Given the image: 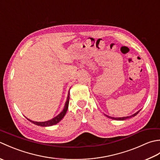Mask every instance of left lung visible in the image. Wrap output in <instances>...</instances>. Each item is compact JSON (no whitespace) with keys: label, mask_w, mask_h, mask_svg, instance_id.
<instances>
[{"label":"left lung","mask_w":160,"mask_h":160,"mask_svg":"<svg viewBox=\"0 0 160 160\" xmlns=\"http://www.w3.org/2000/svg\"><path fill=\"white\" fill-rule=\"evenodd\" d=\"M140 111H140H138L137 113H134L133 115H130V116H127V117H122V118H113V117H110V116H108V115H106V116L107 117V118H111V119H113V120H127V119H128V118H132V117H134V116H135V115H136Z\"/></svg>","instance_id":"obj_1"}]
</instances>
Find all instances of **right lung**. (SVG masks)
<instances>
[{
  "label": "right lung",
  "instance_id": "add662e5",
  "mask_svg": "<svg viewBox=\"0 0 160 160\" xmlns=\"http://www.w3.org/2000/svg\"><path fill=\"white\" fill-rule=\"evenodd\" d=\"M69 93H68V96H67V102L65 103V105H64V109L63 111L61 112L60 114H58L57 115L56 117L53 118V119L48 121H46V122H34V121H32L31 120H29V119L27 118L29 121H30L31 122H32L33 124H34L36 125H38V126H40V127H49V126H52L54 124H56L57 123H58V122L62 120V119L64 118V115H65L67 109H68V107H69Z\"/></svg>",
  "mask_w": 160,
  "mask_h": 160
}]
</instances>
